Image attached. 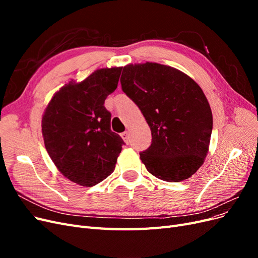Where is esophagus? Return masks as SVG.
Listing matches in <instances>:
<instances>
[{"label": "esophagus", "instance_id": "esophagus-1", "mask_svg": "<svg viewBox=\"0 0 258 258\" xmlns=\"http://www.w3.org/2000/svg\"><path fill=\"white\" fill-rule=\"evenodd\" d=\"M120 137L122 138L123 141L126 142L127 144L129 143V132H128V131H123L122 134H120Z\"/></svg>", "mask_w": 258, "mask_h": 258}]
</instances>
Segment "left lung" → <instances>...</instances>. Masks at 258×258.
<instances>
[{
  "mask_svg": "<svg viewBox=\"0 0 258 258\" xmlns=\"http://www.w3.org/2000/svg\"><path fill=\"white\" fill-rule=\"evenodd\" d=\"M121 89L141 110L152 144L140 153L148 172L181 182L202 166L209 151L213 117L199 85L188 75L154 62L123 67Z\"/></svg>",
  "mask_w": 258,
  "mask_h": 258,
  "instance_id": "1",
  "label": "left lung"
}]
</instances>
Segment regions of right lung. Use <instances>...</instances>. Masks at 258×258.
Returning a JSON list of instances; mask_svg holds the SVG:
<instances>
[{"label": "right lung", "instance_id": "1", "mask_svg": "<svg viewBox=\"0 0 258 258\" xmlns=\"http://www.w3.org/2000/svg\"><path fill=\"white\" fill-rule=\"evenodd\" d=\"M122 68L100 69L54 93L42 119L46 151L70 181L91 187L111 175L124 144L111 130L106 97L117 88Z\"/></svg>", "mask_w": 258, "mask_h": 258}]
</instances>
